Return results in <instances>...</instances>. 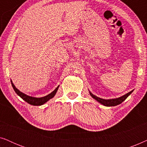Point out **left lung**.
<instances>
[{
	"label": "left lung",
	"mask_w": 147,
	"mask_h": 147,
	"mask_svg": "<svg viewBox=\"0 0 147 147\" xmlns=\"http://www.w3.org/2000/svg\"><path fill=\"white\" fill-rule=\"evenodd\" d=\"M132 92H133V90H132L131 92H128V93L125 94V95L122 96L120 98H114V99H109V100L102 99V98L97 97V96H96L95 95H94V94H92L90 92V96H91L92 97L94 98V99L97 100L98 102H100V103L102 104V105H104L105 106H117V105H118V104H121L122 102H124Z\"/></svg>",
	"instance_id": "1"
}]
</instances>
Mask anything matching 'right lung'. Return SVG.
Here are the masks:
<instances>
[{"label":"right lung","instance_id":"add662e5","mask_svg":"<svg viewBox=\"0 0 147 147\" xmlns=\"http://www.w3.org/2000/svg\"><path fill=\"white\" fill-rule=\"evenodd\" d=\"M11 84L14 90H15V92L17 93V95H19L22 99L25 100V102H27V103H29V104H31V105H33V106H41L43 105V104H45V102H47L48 100H49L50 99H51L52 98H53L54 96L55 95L56 92H57L59 86H58L57 87L55 88V90H54L51 94H48V95L44 96V97L35 98V97H32V96H27L24 93H23V92H20L19 90L15 87L13 82H12V81H11Z\"/></svg>","mask_w":147,"mask_h":147}]
</instances>
